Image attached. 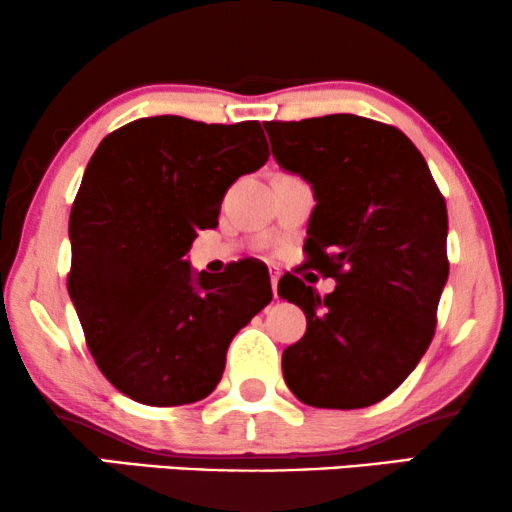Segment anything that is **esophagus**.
I'll list each match as a JSON object with an SVG mask.
<instances>
[{
	"label": "esophagus",
	"instance_id": "1",
	"mask_svg": "<svg viewBox=\"0 0 512 512\" xmlns=\"http://www.w3.org/2000/svg\"><path fill=\"white\" fill-rule=\"evenodd\" d=\"M270 282H272V293H275V300L279 298L277 284H279V270H270Z\"/></svg>",
	"mask_w": 512,
	"mask_h": 512
}]
</instances>
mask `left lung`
Listing matches in <instances>:
<instances>
[{
	"instance_id": "8db88e82",
	"label": "left lung",
	"mask_w": 512,
	"mask_h": 512,
	"mask_svg": "<svg viewBox=\"0 0 512 512\" xmlns=\"http://www.w3.org/2000/svg\"><path fill=\"white\" fill-rule=\"evenodd\" d=\"M272 153L314 188L307 265L333 277L319 296L284 275L307 331L282 356L286 387L312 408L380 403L429 349L450 272L447 207L415 144L354 114L268 121Z\"/></svg>"
}]
</instances>
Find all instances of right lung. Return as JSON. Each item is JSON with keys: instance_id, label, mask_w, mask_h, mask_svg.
Wrapping results in <instances>:
<instances>
[{"instance_id": "obj_1", "label": "right lung", "mask_w": 512, "mask_h": 512, "mask_svg": "<svg viewBox=\"0 0 512 512\" xmlns=\"http://www.w3.org/2000/svg\"><path fill=\"white\" fill-rule=\"evenodd\" d=\"M258 121L137 118L109 132L83 172L72 214L69 298L97 368L132 401L156 408L212 394L230 340L272 300L268 268L237 261L221 277L184 261L221 200L265 165Z\"/></svg>"}]
</instances>
